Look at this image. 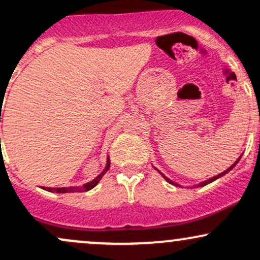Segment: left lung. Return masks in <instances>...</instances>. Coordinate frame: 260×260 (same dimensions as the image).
Returning a JSON list of instances; mask_svg holds the SVG:
<instances>
[{"instance_id":"left-lung-1","label":"left lung","mask_w":260,"mask_h":260,"mask_svg":"<svg viewBox=\"0 0 260 260\" xmlns=\"http://www.w3.org/2000/svg\"><path fill=\"white\" fill-rule=\"evenodd\" d=\"M241 156H242V155H241ZM241 156H240V157H238V159H237V160H236V161H235V162H234V164H232V165H231V166H230V168H228V169H226V170H225V171H222V172H221V174H219V175H215V176H213V177L208 178V180H204V181H202V182H198V183L193 184V186H189V187H192V188H194V187H203V186H205V184L210 183V182H213V181H215V180H217V178H219V177H221V176H223V175H225V174H228V172L230 171V170H232V169H234V168H235V166H236V164H237V162H238V161H240V159H241ZM156 170H157V169H156ZM157 171H159V170H157ZM159 172H160V174H161V176H162V177H164V178H165V180L169 182V183L174 184V186H176V187H181V184H180V183H177V182L172 181V180H171V178H169V177H168V176H165V175H164V174H162V172H161V171H159Z\"/></svg>"}]
</instances>
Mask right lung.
Returning <instances> with one entry per match:
<instances>
[{"label": "right lung", "mask_w": 260, "mask_h": 260, "mask_svg": "<svg viewBox=\"0 0 260 260\" xmlns=\"http://www.w3.org/2000/svg\"><path fill=\"white\" fill-rule=\"evenodd\" d=\"M0 117H1V116H0ZM0 122H1V118H0ZM109 169H110V159H109V157H107V164H106L105 169H104L103 171H101L100 174L96 176V177L92 178L91 181L86 182V183H84V184H82V186H57V187H43V188H44V189L49 190V192H56V193L86 192V190H90L91 188H94L98 183H99V181L101 180V177H103V176L105 175L107 171H109Z\"/></svg>", "instance_id": "1"}]
</instances>
